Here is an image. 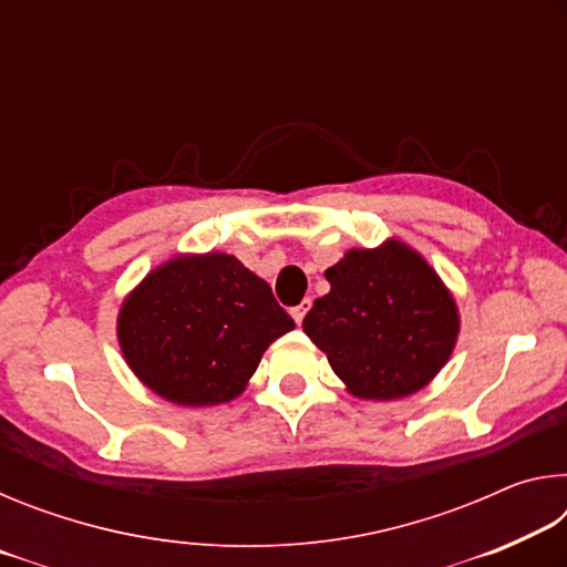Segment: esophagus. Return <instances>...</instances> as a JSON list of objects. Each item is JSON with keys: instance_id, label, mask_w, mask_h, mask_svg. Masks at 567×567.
I'll list each match as a JSON object with an SVG mask.
<instances>
[{"instance_id": "1", "label": "esophagus", "mask_w": 567, "mask_h": 567, "mask_svg": "<svg viewBox=\"0 0 567 567\" xmlns=\"http://www.w3.org/2000/svg\"><path fill=\"white\" fill-rule=\"evenodd\" d=\"M310 300H302L300 305H297V307H292V310H290V315H292V320L297 322V324H302V320H305V315H307V310H310Z\"/></svg>"}]
</instances>
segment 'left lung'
Returning a JSON list of instances; mask_svg holds the SVG:
<instances>
[{
	"instance_id": "obj_1",
	"label": "left lung",
	"mask_w": 567,
	"mask_h": 567,
	"mask_svg": "<svg viewBox=\"0 0 567 567\" xmlns=\"http://www.w3.org/2000/svg\"><path fill=\"white\" fill-rule=\"evenodd\" d=\"M324 277L330 292L315 300L302 330L328 354L344 390L390 402L427 388L460 334L457 302L435 267L390 237L348 249Z\"/></svg>"
}]
</instances>
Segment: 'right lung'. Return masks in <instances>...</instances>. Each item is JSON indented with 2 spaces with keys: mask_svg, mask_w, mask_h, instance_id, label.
Segmentation results:
<instances>
[{
  "mask_svg": "<svg viewBox=\"0 0 567 567\" xmlns=\"http://www.w3.org/2000/svg\"><path fill=\"white\" fill-rule=\"evenodd\" d=\"M295 322L262 277L227 252H185L124 297L117 342L127 368L179 408L239 398L265 350Z\"/></svg>",
  "mask_w": 567,
  "mask_h": 567,
  "instance_id": "add662e5",
  "label": "right lung"
}]
</instances>
